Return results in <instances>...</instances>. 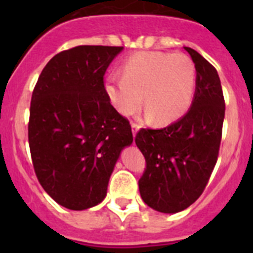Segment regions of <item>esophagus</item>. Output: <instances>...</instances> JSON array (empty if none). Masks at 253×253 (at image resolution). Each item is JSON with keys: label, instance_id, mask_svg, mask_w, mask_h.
<instances>
[{"label": "esophagus", "instance_id": "34e87169", "mask_svg": "<svg viewBox=\"0 0 253 253\" xmlns=\"http://www.w3.org/2000/svg\"><path fill=\"white\" fill-rule=\"evenodd\" d=\"M138 130H139V125L137 123H131V131H133L134 137H135V134H137Z\"/></svg>", "mask_w": 253, "mask_h": 253}]
</instances>
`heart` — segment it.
Returning <instances> with one entry per match:
<instances>
[{
	"label": "heart",
	"instance_id": "1",
	"mask_svg": "<svg viewBox=\"0 0 253 253\" xmlns=\"http://www.w3.org/2000/svg\"><path fill=\"white\" fill-rule=\"evenodd\" d=\"M195 81V64L189 55L139 51L125 60L122 77L107 78L105 90L119 113L133 115L143 102L149 118L157 124H169L191 106Z\"/></svg>",
	"mask_w": 253,
	"mask_h": 253
}]
</instances>
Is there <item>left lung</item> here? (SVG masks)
<instances>
[{
	"mask_svg": "<svg viewBox=\"0 0 253 253\" xmlns=\"http://www.w3.org/2000/svg\"><path fill=\"white\" fill-rule=\"evenodd\" d=\"M196 69L190 110L162 129H140L135 144L146 158L138 181L143 202L161 213H177L203 194L218 160L225 104L218 72L185 46Z\"/></svg>",
	"mask_w": 253,
	"mask_h": 253,
	"instance_id": "left-lung-1",
	"label": "left lung"
}]
</instances>
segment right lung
I'll list each match as a JSON object with an SVG mask.
<instances>
[{
  "label": "right lung",
  "mask_w": 253,
  "mask_h": 253,
  "mask_svg": "<svg viewBox=\"0 0 253 253\" xmlns=\"http://www.w3.org/2000/svg\"><path fill=\"white\" fill-rule=\"evenodd\" d=\"M123 46L78 45L55 54L31 95L28 135L35 175L62 207L100 204L124 147L129 120L110 104L104 84Z\"/></svg>",
  "instance_id": "add662e5"
}]
</instances>
